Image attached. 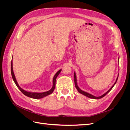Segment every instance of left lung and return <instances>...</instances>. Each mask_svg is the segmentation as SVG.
<instances>
[{"mask_svg": "<svg viewBox=\"0 0 130 130\" xmlns=\"http://www.w3.org/2000/svg\"><path fill=\"white\" fill-rule=\"evenodd\" d=\"M118 76H119V74H118ZM118 77H117L115 83L114 84V85L112 86V87H111V88H110L107 92L105 93V94H103V95H101V96H94V95H92V94H89V93H87V92L83 91V90H81L79 88H78V87L77 85V83H76V75H75V73H74V82H75V87H76V88L77 89V90H78V92H79V93H80L81 94H83V95H85V96H87V97L90 98H92V99H100V98H102L103 97L105 96L106 95V94H107L110 91V90H111L112 89V88L113 87V86H115V85L116 84V82H117V80H118Z\"/></svg>", "mask_w": 130, "mask_h": 130, "instance_id": "obj_1", "label": "left lung"}]
</instances>
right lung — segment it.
I'll return each mask as SVG.
<instances>
[{"label":"right lung","mask_w":130,"mask_h":130,"mask_svg":"<svg viewBox=\"0 0 130 130\" xmlns=\"http://www.w3.org/2000/svg\"><path fill=\"white\" fill-rule=\"evenodd\" d=\"M61 71V69H60V70H58V71L56 73V74L55 75V76L53 78V87L50 90H49V91H47L45 92H43V93H32V92H26L25 90H23V89H22L20 87H19L17 82L16 81V79H15V76L14 75V73L13 72V68H12V61H11V75H12V77L13 80L14 82V83L16 85V86H17V87L19 88V89L21 90L22 92V93L23 94H24L25 95L27 96H29L30 98H34V99H41V98H42L44 96H46L47 95H49V94H52L55 88V83H56V77H57V76L58 75V74H60V73Z\"/></svg>","instance_id":"1"}]
</instances>
